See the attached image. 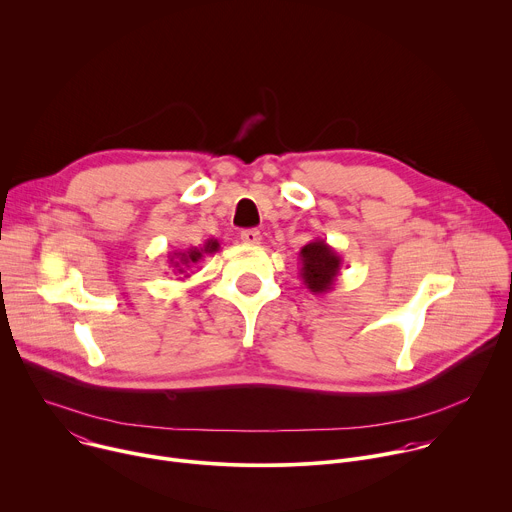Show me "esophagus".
Instances as JSON below:
<instances>
[{"label":"esophagus","instance_id":"1","mask_svg":"<svg viewBox=\"0 0 512 512\" xmlns=\"http://www.w3.org/2000/svg\"><path fill=\"white\" fill-rule=\"evenodd\" d=\"M241 241L245 245H259L261 243V233L257 229H247V231H241Z\"/></svg>","mask_w":512,"mask_h":512}]
</instances>
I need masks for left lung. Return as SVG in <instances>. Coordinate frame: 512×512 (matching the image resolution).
<instances>
[{
  "instance_id": "obj_1",
  "label": "left lung",
  "mask_w": 512,
  "mask_h": 512,
  "mask_svg": "<svg viewBox=\"0 0 512 512\" xmlns=\"http://www.w3.org/2000/svg\"><path fill=\"white\" fill-rule=\"evenodd\" d=\"M340 267L342 257L324 239H314L300 251V277L312 294H328Z\"/></svg>"
}]
</instances>
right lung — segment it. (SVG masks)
Returning a JSON list of instances; mask_svg holds the SVG:
<instances>
[{
	"mask_svg": "<svg viewBox=\"0 0 512 512\" xmlns=\"http://www.w3.org/2000/svg\"><path fill=\"white\" fill-rule=\"evenodd\" d=\"M218 247H221V245H218V241L210 239V241H206L202 247H190V249H186V251H174V253L170 255V267H172V271H174L176 275L190 277L188 271H190L204 255L214 253ZM184 277H180V279H184Z\"/></svg>",
	"mask_w": 512,
	"mask_h": 512,
	"instance_id": "add662e5",
	"label": "right lung"
}]
</instances>
